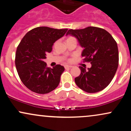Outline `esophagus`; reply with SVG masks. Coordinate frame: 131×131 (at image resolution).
<instances>
[{"mask_svg": "<svg viewBox=\"0 0 131 131\" xmlns=\"http://www.w3.org/2000/svg\"><path fill=\"white\" fill-rule=\"evenodd\" d=\"M73 67V66H71V65H64V68H72Z\"/></svg>", "mask_w": 131, "mask_h": 131, "instance_id": "34e87169", "label": "esophagus"}]
</instances>
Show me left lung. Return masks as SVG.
Segmentation results:
<instances>
[{
	"label": "left lung",
	"mask_w": 131,
	"mask_h": 131,
	"mask_svg": "<svg viewBox=\"0 0 131 131\" xmlns=\"http://www.w3.org/2000/svg\"><path fill=\"white\" fill-rule=\"evenodd\" d=\"M68 34L77 39L84 48L81 55L92 64L88 70L79 67L81 74L74 79L76 85L88 93L104 89L111 82L118 69L119 53L116 42L108 31L97 27L70 29L67 33Z\"/></svg>",
	"instance_id": "left-lung-1"
}]
</instances>
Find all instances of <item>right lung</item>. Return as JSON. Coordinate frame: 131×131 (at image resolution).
<instances>
[{"mask_svg":"<svg viewBox=\"0 0 131 131\" xmlns=\"http://www.w3.org/2000/svg\"><path fill=\"white\" fill-rule=\"evenodd\" d=\"M67 31L37 27L27 32L21 40L16 49L15 65L21 81L31 91L47 94L59 84L64 68L60 64L48 68L43 60L52 50L53 43Z\"/></svg>","mask_w":131,"mask_h":131,"instance_id":"1","label":"right lung"}]
</instances>
